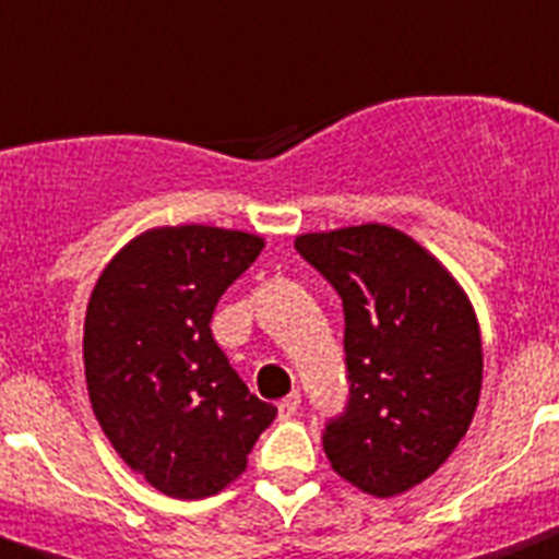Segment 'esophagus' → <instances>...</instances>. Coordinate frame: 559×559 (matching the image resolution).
Segmentation results:
<instances>
[{
	"mask_svg": "<svg viewBox=\"0 0 559 559\" xmlns=\"http://www.w3.org/2000/svg\"><path fill=\"white\" fill-rule=\"evenodd\" d=\"M301 412V395L298 392H293V395H287L284 401L278 403V415L281 420H293L295 415Z\"/></svg>",
	"mask_w": 559,
	"mask_h": 559,
	"instance_id": "34e87169",
	"label": "esophagus"
}]
</instances>
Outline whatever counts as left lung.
<instances>
[{"mask_svg":"<svg viewBox=\"0 0 559 559\" xmlns=\"http://www.w3.org/2000/svg\"><path fill=\"white\" fill-rule=\"evenodd\" d=\"M295 250L344 304L349 397L326 420L323 452L367 495L435 475L475 417L483 383L477 318L457 281L401 229L309 233Z\"/></svg>","mask_w":559,"mask_h":559,"instance_id":"left-lung-1","label":"left lung"}]
</instances>
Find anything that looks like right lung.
Segmentation results:
<instances>
[{
    "label": "right lung",
    "instance_id": "right-lung-1",
    "mask_svg": "<svg viewBox=\"0 0 559 559\" xmlns=\"http://www.w3.org/2000/svg\"><path fill=\"white\" fill-rule=\"evenodd\" d=\"M264 250L238 229H150L112 258L87 304L84 378L98 426L150 486L181 500L222 491L278 409L247 389L210 321Z\"/></svg>",
    "mask_w": 559,
    "mask_h": 559
}]
</instances>
